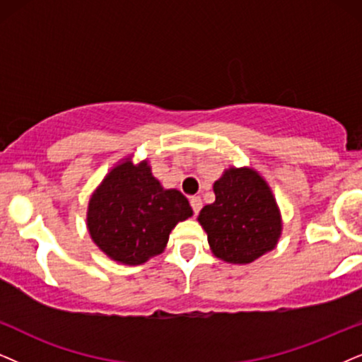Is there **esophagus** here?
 Returning a JSON list of instances; mask_svg holds the SVG:
<instances>
[{
    "instance_id": "obj_1",
    "label": "esophagus",
    "mask_w": 362,
    "mask_h": 362,
    "mask_svg": "<svg viewBox=\"0 0 362 362\" xmlns=\"http://www.w3.org/2000/svg\"><path fill=\"white\" fill-rule=\"evenodd\" d=\"M190 205L194 209V214L197 215L200 212V209H202V199L200 197H190Z\"/></svg>"
}]
</instances>
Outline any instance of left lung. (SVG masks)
Listing matches in <instances>:
<instances>
[{
	"label": "left lung",
	"mask_w": 362,
	"mask_h": 362,
	"mask_svg": "<svg viewBox=\"0 0 362 362\" xmlns=\"http://www.w3.org/2000/svg\"><path fill=\"white\" fill-rule=\"evenodd\" d=\"M215 202L205 205L199 222L215 257L250 264L277 245L281 212L271 187L254 168L230 167L214 184Z\"/></svg>",
	"instance_id": "obj_1"
}]
</instances>
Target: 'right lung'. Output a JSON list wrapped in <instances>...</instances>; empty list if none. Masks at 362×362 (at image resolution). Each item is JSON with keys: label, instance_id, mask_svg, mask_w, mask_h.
Wrapping results in <instances>:
<instances>
[{"label": "right lung", "instance_id": "add662e5", "mask_svg": "<svg viewBox=\"0 0 362 362\" xmlns=\"http://www.w3.org/2000/svg\"><path fill=\"white\" fill-rule=\"evenodd\" d=\"M184 194L163 189L147 160L123 158L93 192L86 212L91 240L110 259L140 265L163 252L178 222L192 217Z\"/></svg>", "mask_w": 362, "mask_h": 362}]
</instances>
